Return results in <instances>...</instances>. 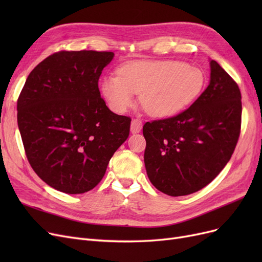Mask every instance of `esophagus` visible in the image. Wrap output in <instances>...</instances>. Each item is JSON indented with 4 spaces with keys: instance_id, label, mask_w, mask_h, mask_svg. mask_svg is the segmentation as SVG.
<instances>
[{
    "instance_id": "esophagus-1",
    "label": "esophagus",
    "mask_w": 262,
    "mask_h": 262,
    "mask_svg": "<svg viewBox=\"0 0 262 262\" xmlns=\"http://www.w3.org/2000/svg\"><path fill=\"white\" fill-rule=\"evenodd\" d=\"M142 129V121L139 120V119H133L131 121V132L132 133H139Z\"/></svg>"
}]
</instances>
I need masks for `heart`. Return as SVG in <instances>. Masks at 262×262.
<instances>
[{"mask_svg": "<svg viewBox=\"0 0 262 262\" xmlns=\"http://www.w3.org/2000/svg\"><path fill=\"white\" fill-rule=\"evenodd\" d=\"M119 75L106 76L101 93L117 113H124L141 93V105L154 118H169L184 112L200 96L204 73L176 60L131 62Z\"/></svg>", "mask_w": 262, "mask_h": 262, "instance_id": "obj_1", "label": "heart"}]
</instances>
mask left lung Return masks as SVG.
Listing matches in <instances>:
<instances>
[{"label":"left lung","mask_w":262,"mask_h":262,"mask_svg":"<svg viewBox=\"0 0 262 262\" xmlns=\"http://www.w3.org/2000/svg\"><path fill=\"white\" fill-rule=\"evenodd\" d=\"M210 71L208 87L184 113L143 125L147 177L165 194L187 195L209 185L238 141V85L216 61L210 60Z\"/></svg>","instance_id":"left-lung-1"}]
</instances>
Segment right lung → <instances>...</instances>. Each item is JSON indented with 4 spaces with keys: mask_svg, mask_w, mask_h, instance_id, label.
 <instances>
[{
    "mask_svg": "<svg viewBox=\"0 0 262 262\" xmlns=\"http://www.w3.org/2000/svg\"><path fill=\"white\" fill-rule=\"evenodd\" d=\"M114 52L61 51L31 71L17 101V122L31 167L69 194L90 191L128 139L131 119L114 114L98 80Z\"/></svg>",
    "mask_w": 262,
    "mask_h": 262,
    "instance_id": "right-lung-1",
    "label": "right lung"
}]
</instances>
